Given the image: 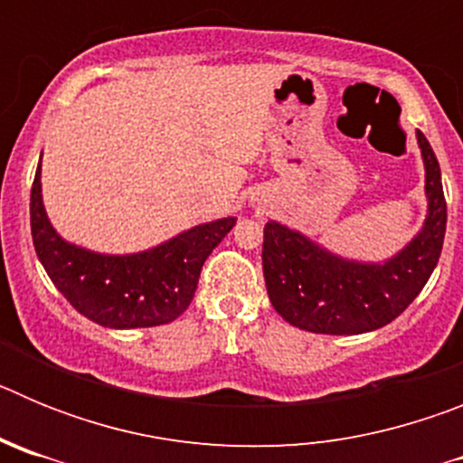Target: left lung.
<instances>
[{
  "label": "left lung",
  "instance_id": "obj_1",
  "mask_svg": "<svg viewBox=\"0 0 463 463\" xmlns=\"http://www.w3.org/2000/svg\"><path fill=\"white\" fill-rule=\"evenodd\" d=\"M415 138L424 165L427 215L420 232L387 260L343 257L304 232L269 220L261 269L282 320L313 334L354 336L390 325L422 292L443 250L448 206L439 159L422 132Z\"/></svg>",
  "mask_w": 463,
  "mask_h": 463
}]
</instances>
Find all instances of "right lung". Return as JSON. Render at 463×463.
<instances>
[{
	"label": "right lung",
	"mask_w": 463,
	"mask_h": 463,
	"mask_svg": "<svg viewBox=\"0 0 463 463\" xmlns=\"http://www.w3.org/2000/svg\"><path fill=\"white\" fill-rule=\"evenodd\" d=\"M30 222L36 257L73 308L109 329H138L169 325L185 313L203 261L232 232L236 218L194 224L138 252L90 250L52 227L41 194L39 162L30 196Z\"/></svg>",
	"instance_id": "right-lung-1"
}]
</instances>
